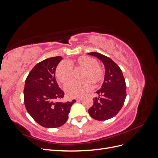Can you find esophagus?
I'll use <instances>...</instances> for the list:
<instances>
[{"instance_id": "34e87169", "label": "esophagus", "mask_w": 158, "mask_h": 158, "mask_svg": "<svg viewBox=\"0 0 158 158\" xmlns=\"http://www.w3.org/2000/svg\"><path fill=\"white\" fill-rule=\"evenodd\" d=\"M82 99V98H77L76 99V101H80V100Z\"/></svg>"}]
</instances>
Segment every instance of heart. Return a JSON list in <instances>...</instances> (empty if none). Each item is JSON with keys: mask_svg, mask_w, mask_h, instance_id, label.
Listing matches in <instances>:
<instances>
[{"mask_svg": "<svg viewBox=\"0 0 158 158\" xmlns=\"http://www.w3.org/2000/svg\"><path fill=\"white\" fill-rule=\"evenodd\" d=\"M82 69L81 78L84 79L80 82H71L64 86V91L70 98L82 96L92 88V84L98 86L105 79V71L98 61L92 57L82 55L66 63L63 61L56 66L55 76L56 80L62 84H66L71 80L73 69Z\"/></svg>", "mask_w": 158, "mask_h": 158, "instance_id": "obj_1", "label": "heart"}]
</instances>
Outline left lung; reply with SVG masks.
<instances>
[{
    "label": "left lung",
    "mask_w": 158,
    "mask_h": 158,
    "mask_svg": "<svg viewBox=\"0 0 158 158\" xmlns=\"http://www.w3.org/2000/svg\"><path fill=\"white\" fill-rule=\"evenodd\" d=\"M88 55L97 56L106 67L104 82L102 88L97 91L98 97L88 109L89 115L98 121H106L114 117L123 106L127 96V86L122 70L114 62L99 52Z\"/></svg>",
    "instance_id": "left-lung-1"
}]
</instances>
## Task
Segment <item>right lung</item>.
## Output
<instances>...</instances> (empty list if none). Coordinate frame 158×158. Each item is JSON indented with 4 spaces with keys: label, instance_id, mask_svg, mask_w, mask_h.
<instances>
[{
    "label": "right lung",
    "instance_id": "1",
    "mask_svg": "<svg viewBox=\"0 0 158 158\" xmlns=\"http://www.w3.org/2000/svg\"><path fill=\"white\" fill-rule=\"evenodd\" d=\"M60 56L51 57L37 63L27 76L23 98L27 111L36 123L45 128L59 127L68 120L71 106L76 102L62 103L64 93L55 79V70Z\"/></svg>",
    "mask_w": 158,
    "mask_h": 158
}]
</instances>
